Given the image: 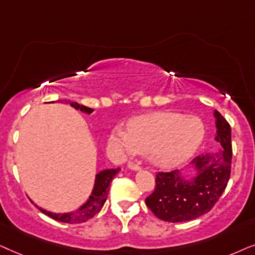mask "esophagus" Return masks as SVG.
Listing matches in <instances>:
<instances>
[{"instance_id": "34e87169", "label": "esophagus", "mask_w": 255, "mask_h": 255, "mask_svg": "<svg viewBox=\"0 0 255 255\" xmlns=\"http://www.w3.org/2000/svg\"><path fill=\"white\" fill-rule=\"evenodd\" d=\"M128 168L131 169V170H140V164L135 162H129L128 163Z\"/></svg>"}]
</instances>
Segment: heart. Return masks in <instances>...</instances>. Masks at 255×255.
<instances>
[{
    "label": "heart",
    "instance_id": "b5f03b06",
    "mask_svg": "<svg viewBox=\"0 0 255 255\" xmlns=\"http://www.w3.org/2000/svg\"><path fill=\"white\" fill-rule=\"evenodd\" d=\"M205 136L201 119L157 112L136 117L128 129L117 127L113 138L126 154L147 152L155 165L172 168L188 161L198 150Z\"/></svg>",
    "mask_w": 255,
    "mask_h": 255
}]
</instances>
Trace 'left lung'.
Returning <instances> with one entry per match:
<instances>
[{"label": "left lung", "mask_w": 255, "mask_h": 255, "mask_svg": "<svg viewBox=\"0 0 255 255\" xmlns=\"http://www.w3.org/2000/svg\"><path fill=\"white\" fill-rule=\"evenodd\" d=\"M213 114L216 141L222 148L193 158L196 176L192 178H185L179 170L156 174L155 190L145 198V205L158 219L179 223L198 218L215 206L226 189L232 159L231 127L219 112Z\"/></svg>", "instance_id": "1"}]
</instances>
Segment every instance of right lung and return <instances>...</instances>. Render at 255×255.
Here are the masks:
<instances>
[{
	"label": "right lung",
	"instance_id": "obj_1",
	"mask_svg": "<svg viewBox=\"0 0 255 255\" xmlns=\"http://www.w3.org/2000/svg\"><path fill=\"white\" fill-rule=\"evenodd\" d=\"M67 103L66 100H64ZM71 106L76 108V110H79L84 113L91 114L93 112L92 108L83 106V105H79L78 103H71ZM120 171V168L117 169H106V170L100 171L99 174L96 176V183H94L93 191L91 193L90 198L87 199V202L85 203L84 205H81L79 209L76 210L74 212H67V213H53L49 212L46 210H43L42 208H38L40 211H42L44 215L49 216L50 218H52L57 222L62 223H67V224H80L85 223L86 220L91 219L92 217L97 215L98 212L100 211L101 208H103L105 202H106L107 196H108V188H110V184L112 179L118 172Z\"/></svg>",
	"mask_w": 255,
	"mask_h": 255
}]
</instances>
